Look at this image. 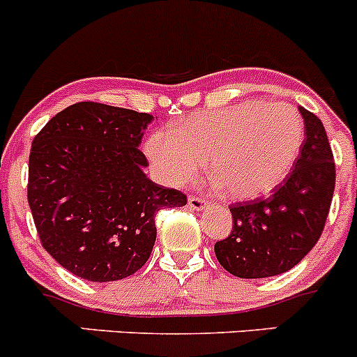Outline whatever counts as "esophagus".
Masks as SVG:
<instances>
[{
    "label": "esophagus",
    "instance_id": "1",
    "mask_svg": "<svg viewBox=\"0 0 357 357\" xmlns=\"http://www.w3.org/2000/svg\"><path fill=\"white\" fill-rule=\"evenodd\" d=\"M188 206L191 210H205L206 208V202H205V199L198 198V196H191V198L188 199Z\"/></svg>",
    "mask_w": 357,
    "mask_h": 357
}]
</instances>
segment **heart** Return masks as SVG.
Listing matches in <instances>:
<instances>
[{"label": "heart", "instance_id": "b5f03b06", "mask_svg": "<svg viewBox=\"0 0 357 357\" xmlns=\"http://www.w3.org/2000/svg\"><path fill=\"white\" fill-rule=\"evenodd\" d=\"M305 140L301 115L289 105L245 101L189 115L154 131L145 154L162 181L185 185L206 169L235 199L263 196L286 181Z\"/></svg>", "mask_w": 357, "mask_h": 357}]
</instances>
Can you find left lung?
I'll use <instances>...</instances> for the list:
<instances>
[{
  "label": "left lung",
  "mask_w": 357,
  "mask_h": 357,
  "mask_svg": "<svg viewBox=\"0 0 357 357\" xmlns=\"http://www.w3.org/2000/svg\"><path fill=\"white\" fill-rule=\"evenodd\" d=\"M305 142L286 181L264 199L229 206L233 231L215 243L220 266L240 278L275 277L317 243L335 191V161L322 122L300 107Z\"/></svg>",
  "instance_id": "1"
}]
</instances>
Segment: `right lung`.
<instances>
[{"label":"right lung","instance_id":"right-lung-1","mask_svg":"<svg viewBox=\"0 0 357 357\" xmlns=\"http://www.w3.org/2000/svg\"><path fill=\"white\" fill-rule=\"evenodd\" d=\"M151 114L82 101L54 115L29 154L28 202L42 245L91 282L130 277L154 247L155 212L185 195L144 173Z\"/></svg>","mask_w":357,"mask_h":357}]
</instances>
